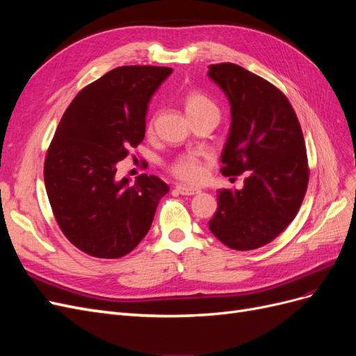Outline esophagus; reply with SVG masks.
I'll return each instance as SVG.
<instances>
[{
	"instance_id": "obj_1",
	"label": "esophagus",
	"mask_w": 356,
	"mask_h": 356,
	"mask_svg": "<svg viewBox=\"0 0 356 356\" xmlns=\"http://www.w3.org/2000/svg\"><path fill=\"white\" fill-rule=\"evenodd\" d=\"M177 191L179 193V195L182 196H195V195H199L200 190L199 188H195V187H187V186H177L175 187Z\"/></svg>"
}]
</instances>
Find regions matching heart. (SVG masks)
I'll use <instances>...</instances> for the list:
<instances>
[{"mask_svg": "<svg viewBox=\"0 0 356 356\" xmlns=\"http://www.w3.org/2000/svg\"><path fill=\"white\" fill-rule=\"evenodd\" d=\"M182 105H184V110L190 120L193 122L195 118L207 115V114H215L220 115V110L217 104H215L208 95L197 89L188 90L184 98H182ZM154 131V118L148 122L147 124V132L152 134ZM169 172L175 178L184 181V182H199L207 175V163L204 160L195 154H184L177 157L172 163L169 165Z\"/></svg>", "mask_w": 356, "mask_h": 356, "instance_id": "obj_1", "label": "heart"}]
</instances>
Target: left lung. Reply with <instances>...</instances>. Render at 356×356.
Returning a JSON list of instances; mask_svg holds the SVG:
<instances>
[{"label": "left lung", "instance_id": "left-lung-1", "mask_svg": "<svg viewBox=\"0 0 356 356\" xmlns=\"http://www.w3.org/2000/svg\"><path fill=\"white\" fill-rule=\"evenodd\" d=\"M227 95L232 126L221 174L246 172L242 190H218L209 230L232 250L270 243L296 218L309 182L305 138L296 111L276 86L236 63L209 67Z\"/></svg>", "mask_w": 356, "mask_h": 356}]
</instances>
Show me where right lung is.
<instances>
[{
	"label": "right lung",
	"mask_w": 356,
	"mask_h": 356,
	"mask_svg": "<svg viewBox=\"0 0 356 356\" xmlns=\"http://www.w3.org/2000/svg\"><path fill=\"white\" fill-rule=\"evenodd\" d=\"M168 67H118L83 88L62 115L44 160L50 207L65 238L98 258H120L144 239L169 191L154 175L115 178L145 136L148 102Z\"/></svg>",
	"instance_id": "right-lung-1"
}]
</instances>
